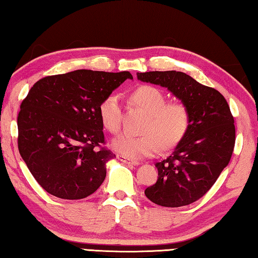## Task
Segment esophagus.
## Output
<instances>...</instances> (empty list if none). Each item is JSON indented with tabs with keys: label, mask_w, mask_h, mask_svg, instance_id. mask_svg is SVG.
Returning <instances> with one entry per match:
<instances>
[{
	"label": "esophagus",
	"mask_w": 258,
	"mask_h": 258,
	"mask_svg": "<svg viewBox=\"0 0 258 258\" xmlns=\"http://www.w3.org/2000/svg\"><path fill=\"white\" fill-rule=\"evenodd\" d=\"M117 159H119L121 162H123V163L130 164V165H138L139 164V162L134 161L132 159H129V157H125L123 155H117Z\"/></svg>",
	"instance_id": "1"
}]
</instances>
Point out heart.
<instances>
[{
  "label": "heart",
  "mask_w": 258,
  "mask_h": 258,
  "mask_svg": "<svg viewBox=\"0 0 258 258\" xmlns=\"http://www.w3.org/2000/svg\"><path fill=\"white\" fill-rule=\"evenodd\" d=\"M133 99L148 115L145 135L123 134L113 139L112 147L129 159H142L156 154L162 145L170 148L186 135L190 116L187 106L180 102L168 103L164 93L153 86H142ZM99 117L104 128L115 134L121 128L122 106L119 95L111 94L99 105Z\"/></svg>",
  "instance_id": "heart-1"
}]
</instances>
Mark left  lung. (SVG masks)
Returning <instances> with one entry per match:
<instances>
[{
  "mask_svg": "<svg viewBox=\"0 0 258 258\" xmlns=\"http://www.w3.org/2000/svg\"><path fill=\"white\" fill-rule=\"evenodd\" d=\"M137 78L168 88L190 116L187 133L172 154L155 163L159 178L145 195L165 207L191 204L210 190L231 159L236 129L230 107L220 92L184 72H138Z\"/></svg>",
  "mask_w": 258,
  "mask_h": 258,
  "instance_id": "left-lung-1",
  "label": "left lung"
}]
</instances>
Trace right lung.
<instances>
[{
	"mask_svg": "<svg viewBox=\"0 0 258 258\" xmlns=\"http://www.w3.org/2000/svg\"><path fill=\"white\" fill-rule=\"evenodd\" d=\"M128 71L76 70L38 80L18 114V148L43 189L63 200L92 195L114 154L104 144L99 105Z\"/></svg>",
	"mask_w": 258,
	"mask_h": 258,
	"instance_id": "obj_1",
	"label": "right lung"
}]
</instances>
